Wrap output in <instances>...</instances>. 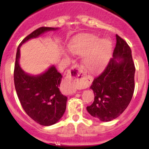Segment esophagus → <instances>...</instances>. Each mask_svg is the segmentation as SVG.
<instances>
[{
    "label": "esophagus",
    "instance_id": "34e87169",
    "mask_svg": "<svg viewBox=\"0 0 149 149\" xmlns=\"http://www.w3.org/2000/svg\"><path fill=\"white\" fill-rule=\"evenodd\" d=\"M83 73V71L79 64H75L66 73L64 82L69 88L70 93H75L76 91V87L80 83L79 75ZM83 76V75H82Z\"/></svg>",
    "mask_w": 149,
    "mask_h": 149
}]
</instances>
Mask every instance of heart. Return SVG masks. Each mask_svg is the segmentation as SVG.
Returning <instances> with one entry per match:
<instances>
[{"mask_svg":"<svg viewBox=\"0 0 149 149\" xmlns=\"http://www.w3.org/2000/svg\"><path fill=\"white\" fill-rule=\"evenodd\" d=\"M71 52L83 54L85 67L90 71H97L105 65L110 57L111 43L108 39H102L97 36L86 34L78 36L69 43Z\"/></svg>","mask_w":149,"mask_h":149,"instance_id":"1","label":"heart"}]
</instances>
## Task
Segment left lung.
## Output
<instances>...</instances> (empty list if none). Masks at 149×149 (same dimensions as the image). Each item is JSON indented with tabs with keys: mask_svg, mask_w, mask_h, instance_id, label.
<instances>
[{
	"mask_svg": "<svg viewBox=\"0 0 149 149\" xmlns=\"http://www.w3.org/2000/svg\"><path fill=\"white\" fill-rule=\"evenodd\" d=\"M134 73L130 47L116 34L113 58L90 87L95 99L93 103L87 107L89 113L104 122L116 119L122 114L132 98Z\"/></svg>",
	"mask_w": 149,
	"mask_h": 149,
	"instance_id": "left-lung-1",
	"label": "left lung"
}]
</instances>
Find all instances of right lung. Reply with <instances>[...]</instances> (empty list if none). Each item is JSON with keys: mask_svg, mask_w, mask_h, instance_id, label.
I'll return each mask as SVG.
<instances>
[{"mask_svg": "<svg viewBox=\"0 0 149 149\" xmlns=\"http://www.w3.org/2000/svg\"><path fill=\"white\" fill-rule=\"evenodd\" d=\"M52 27L42 26L27 36L17 47L14 69L15 87L24 111L37 123L49 126L56 123L64 115L67 97L59 90L62 76L54 66L41 75L29 76L19 64V48L24 42L36 38L44 32L55 30Z\"/></svg>", "mask_w": 149, "mask_h": 149, "instance_id": "obj_1", "label": "right lung"}]
</instances>
